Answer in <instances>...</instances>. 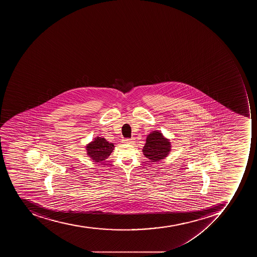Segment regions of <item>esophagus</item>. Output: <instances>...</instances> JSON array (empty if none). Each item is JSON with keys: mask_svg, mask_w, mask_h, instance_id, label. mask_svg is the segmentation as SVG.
<instances>
[{"mask_svg": "<svg viewBox=\"0 0 257 257\" xmlns=\"http://www.w3.org/2000/svg\"><path fill=\"white\" fill-rule=\"evenodd\" d=\"M123 144H126V145H132V144H134V138H132V139H126L123 140Z\"/></svg>", "mask_w": 257, "mask_h": 257, "instance_id": "1", "label": "esophagus"}]
</instances>
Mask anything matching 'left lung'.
<instances>
[{
  "instance_id": "left-lung-1",
  "label": "left lung",
  "mask_w": 257,
  "mask_h": 257,
  "mask_svg": "<svg viewBox=\"0 0 257 257\" xmlns=\"http://www.w3.org/2000/svg\"><path fill=\"white\" fill-rule=\"evenodd\" d=\"M171 142L159 130H155L147 135L146 143L144 146V155L150 162H158L167 158L171 152Z\"/></svg>"
}]
</instances>
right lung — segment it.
<instances>
[{
	"mask_svg": "<svg viewBox=\"0 0 257 257\" xmlns=\"http://www.w3.org/2000/svg\"><path fill=\"white\" fill-rule=\"evenodd\" d=\"M85 147L90 159L95 162H102L111 155L115 146L113 143L107 142L105 138L97 136Z\"/></svg>",
	"mask_w": 257,
	"mask_h": 257,
	"instance_id": "1",
	"label": "right lung"
}]
</instances>
